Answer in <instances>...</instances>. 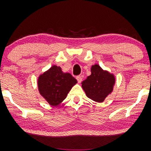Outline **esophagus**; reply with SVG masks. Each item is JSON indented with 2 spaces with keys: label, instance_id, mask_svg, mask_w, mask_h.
<instances>
[{
  "label": "esophagus",
  "instance_id": "esophagus-1",
  "mask_svg": "<svg viewBox=\"0 0 151 151\" xmlns=\"http://www.w3.org/2000/svg\"><path fill=\"white\" fill-rule=\"evenodd\" d=\"M76 79H77V81L79 83H81V81H82V77H81V76H80V75L77 76Z\"/></svg>",
  "mask_w": 151,
  "mask_h": 151
}]
</instances>
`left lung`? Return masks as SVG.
Segmentation results:
<instances>
[{
    "label": "left lung",
    "mask_w": 151,
    "mask_h": 151,
    "mask_svg": "<svg viewBox=\"0 0 151 151\" xmlns=\"http://www.w3.org/2000/svg\"><path fill=\"white\" fill-rule=\"evenodd\" d=\"M91 72V75L81 82V86L89 99L102 102L113 90L115 78L113 74L104 71L98 65L92 66Z\"/></svg>",
    "instance_id": "8db88e82"
}]
</instances>
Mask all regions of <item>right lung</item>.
<instances>
[{
    "mask_svg": "<svg viewBox=\"0 0 151 151\" xmlns=\"http://www.w3.org/2000/svg\"><path fill=\"white\" fill-rule=\"evenodd\" d=\"M77 81L70 73L62 72L61 67L54 65L40 76L38 89L40 93L52 106H57L67 97Z\"/></svg>",
    "mask_w": 151,
    "mask_h": 151,
    "instance_id": "add662e5",
    "label": "right lung"
}]
</instances>
